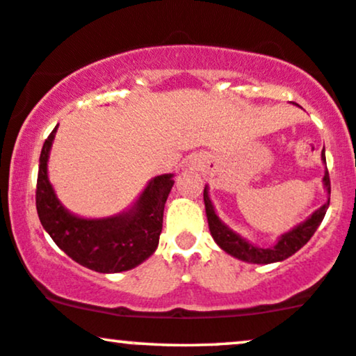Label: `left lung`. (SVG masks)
<instances>
[{
	"label": "left lung",
	"mask_w": 356,
	"mask_h": 356,
	"mask_svg": "<svg viewBox=\"0 0 356 356\" xmlns=\"http://www.w3.org/2000/svg\"><path fill=\"white\" fill-rule=\"evenodd\" d=\"M323 163H326V157H324V148L321 154ZM323 186L327 191V194L331 193V184H330V174L327 169L324 172L323 177ZM327 206H330V199L321 206L319 209H316L314 213L307 218L306 221L299 222L298 226H294L292 229H289L287 233L279 236L277 243L273 247L261 248L259 245L252 243L247 238L238 235L236 232H233L228 225L221 221V218L218 216L216 209H214L213 202L209 199V189L208 186L204 187V208H206V216H208V225L211 236L214 238V241L218 243V247L225 250L228 255L235 257L238 260L248 261V264H275V261H282L289 259L291 255H294L298 250H300L307 241L311 240V236L314 235V232L318 229V226L321 225L324 214H326Z\"/></svg>",
	"instance_id": "1"
}]
</instances>
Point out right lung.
I'll use <instances>...</instances> for the list:
<instances>
[{
	"mask_svg": "<svg viewBox=\"0 0 356 356\" xmlns=\"http://www.w3.org/2000/svg\"><path fill=\"white\" fill-rule=\"evenodd\" d=\"M57 127L42 147L37 179V213L42 226L64 253L101 273L135 268L154 255L162 233L163 206L174 186V174L150 179L131 208L108 218H83L58 201L49 181L47 162Z\"/></svg>",
	"mask_w": 356,
	"mask_h": 356,
	"instance_id": "add662e5",
	"label": "right lung"
}]
</instances>
